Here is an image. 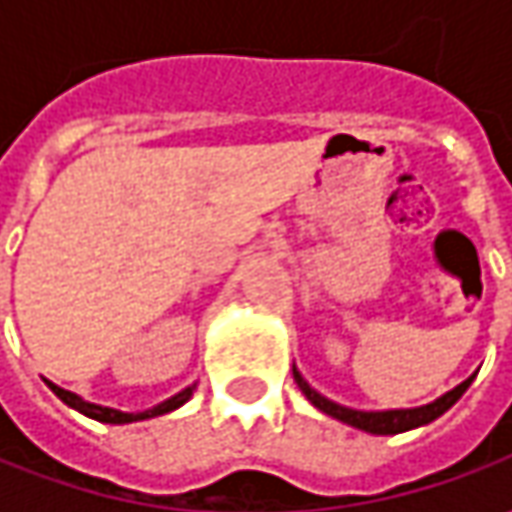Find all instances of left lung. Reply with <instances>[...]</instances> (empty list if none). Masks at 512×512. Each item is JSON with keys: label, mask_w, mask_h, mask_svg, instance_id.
<instances>
[{"label": "left lung", "mask_w": 512, "mask_h": 512, "mask_svg": "<svg viewBox=\"0 0 512 512\" xmlns=\"http://www.w3.org/2000/svg\"><path fill=\"white\" fill-rule=\"evenodd\" d=\"M293 379L299 384V390L305 393V399L316 410H322L327 416L339 419V422L350 424L356 430H364V433H373V436H396V433H404V430H413V427H422V424H430L433 419H439L444 410H450L453 404L462 399V393L470 387V379H464L459 387L447 390L444 396H439L436 402L422 404V407H407V410H356V407H344L339 402H330L327 396H322L319 390H313L310 384L305 382V376L293 367Z\"/></svg>", "instance_id": "left-lung-1"}]
</instances>
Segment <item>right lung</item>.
<instances>
[{
  "label": "right lung",
  "instance_id": "add662e5",
  "mask_svg": "<svg viewBox=\"0 0 512 512\" xmlns=\"http://www.w3.org/2000/svg\"><path fill=\"white\" fill-rule=\"evenodd\" d=\"M48 387L62 399V402L73 407V410H79L82 416H88V419H96V422H105V424H130V422H142V419H153V416H165L170 410H176V407H182V404L193 396V390H196V384H190L185 390H179L176 396H170L162 404H156V407H150V410H142V413H125V410H116V407H105V404H93L85 402L82 396H76V393H70L65 387H59V384L48 382Z\"/></svg>",
  "mask_w": 512,
  "mask_h": 512
}]
</instances>
